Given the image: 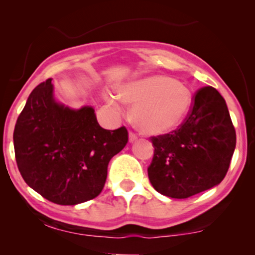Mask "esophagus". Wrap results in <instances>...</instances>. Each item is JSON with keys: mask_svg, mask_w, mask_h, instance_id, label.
I'll return each mask as SVG.
<instances>
[{"mask_svg": "<svg viewBox=\"0 0 255 255\" xmlns=\"http://www.w3.org/2000/svg\"><path fill=\"white\" fill-rule=\"evenodd\" d=\"M137 139L138 137L133 133V132H130V133H128V141L130 142H134Z\"/></svg>", "mask_w": 255, "mask_h": 255, "instance_id": "esophagus-1", "label": "esophagus"}]
</instances>
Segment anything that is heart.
I'll return each instance as SVG.
<instances>
[{"instance_id": "1", "label": "heart", "mask_w": 255, "mask_h": 255, "mask_svg": "<svg viewBox=\"0 0 255 255\" xmlns=\"http://www.w3.org/2000/svg\"><path fill=\"white\" fill-rule=\"evenodd\" d=\"M117 97L134 104L131 120L142 133L159 135L180 127L193 108V94L184 83L172 76L155 74L125 83L116 90ZM107 101L117 107V101L108 95Z\"/></svg>"}]
</instances>
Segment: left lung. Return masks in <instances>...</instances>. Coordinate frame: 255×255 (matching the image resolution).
Instances as JSON below:
<instances>
[{"label":"left lung","instance_id":"1","mask_svg":"<svg viewBox=\"0 0 255 255\" xmlns=\"http://www.w3.org/2000/svg\"><path fill=\"white\" fill-rule=\"evenodd\" d=\"M193 99L179 128L151 137L154 155L147 168L149 182L172 198H188L221 183L236 148V130L221 94L208 86Z\"/></svg>","mask_w":255,"mask_h":255}]
</instances>
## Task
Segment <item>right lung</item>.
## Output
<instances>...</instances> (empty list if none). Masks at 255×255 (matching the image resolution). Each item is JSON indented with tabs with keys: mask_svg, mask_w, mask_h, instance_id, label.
<instances>
[{
	"mask_svg": "<svg viewBox=\"0 0 255 255\" xmlns=\"http://www.w3.org/2000/svg\"><path fill=\"white\" fill-rule=\"evenodd\" d=\"M52 80L38 85L17 118L13 147L27 186L60 205L93 200L102 191L108 165L128 142V130L101 128L92 107L58 103Z\"/></svg>",
	"mask_w": 255,
	"mask_h": 255,
	"instance_id": "add662e5",
	"label": "right lung"
}]
</instances>
